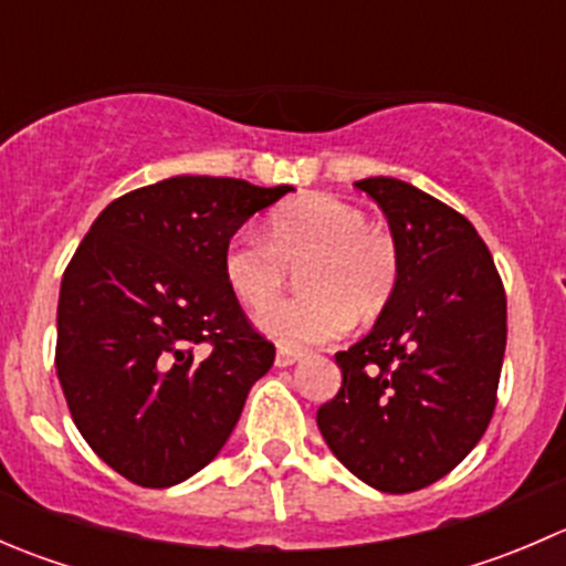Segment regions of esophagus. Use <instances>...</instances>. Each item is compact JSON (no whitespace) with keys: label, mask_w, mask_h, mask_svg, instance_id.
<instances>
[{"label":"esophagus","mask_w":566,"mask_h":566,"mask_svg":"<svg viewBox=\"0 0 566 566\" xmlns=\"http://www.w3.org/2000/svg\"><path fill=\"white\" fill-rule=\"evenodd\" d=\"M295 361H301V353L290 350V347H279V350H276V367H293Z\"/></svg>","instance_id":"esophagus-1"}]
</instances>
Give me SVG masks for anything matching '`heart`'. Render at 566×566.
Instances as JSON below:
<instances>
[{
    "label": "heart",
    "mask_w": 566,
    "mask_h": 566,
    "mask_svg": "<svg viewBox=\"0 0 566 566\" xmlns=\"http://www.w3.org/2000/svg\"><path fill=\"white\" fill-rule=\"evenodd\" d=\"M221 268L227 287L251 312L283 292L290 270H304L305 298L265 312L260 325L282 345L312 347L345 334L353 317L369 323L391 304L399 249L361 208L315 193L273 210L268 238H232Z\"/></svg>",
    "instance_id": "b5f03b06"
}]
</instances>
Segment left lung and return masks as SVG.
I'll return each instance as SVG.
<instances>
[{
    "label": "left lung",
    "mask_w": 566,
    "mask_h": 566,
    "mask_svg": "<svg viewBox=\"0 0 566 566\" xmlns=\"http://www.w3.org/2000/svg\"><path fill=\"white\" fill-rule=\"evenodd\" d=\"M358 191L389 219L399 284L375 328L336 353L342 389L317 427L336 460L380 493L447 476L488 430L506 347V293L471 221L397 177Z\"/></svg>",
    "instance_id": "left-lung-1"
}]
</instances>
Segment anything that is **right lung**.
Segmentation results:
<instances>
[{
    "label": "right lung",
    "mask_w": 566,
    "mask_h": 566,
    "mask_svg": "<svg viewBox=\"0 0 566 566\" xmlns=\"http://www.w3.org/2000/svg\"><path fill=\"white\" fill-rule=\"evenodd\" d=\"M293 191L180 175L123 193L67 262L56 306V378L84 441L142 488L202 471L273 367L227 287V243Z\"/></svg>",
    "instance_id": "obj_1"
}]
</instances>
